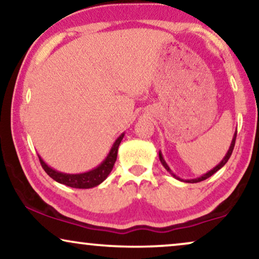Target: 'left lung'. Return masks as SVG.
I'll return each mask as SVG.
<instances>
[{"label": "left lung", "instance_id": "left-lung-1", "mask_svg": "<svg viewBox=\"0 0 259 259\" xmlns=\"http://www.w3.org/2000/svg\"><path fill=\"white\" fill-rule=\"evenodd\" d=\"M236 137H237V132L235 133V136H233V139H232V141H231V145H230V148H229V151H228V153H226V155L224 157V159H223V160L219 162V164L215 166V167L213 168V169H211V171H208L207 173H205V175H203L201 177H199V178H196V179H187V180H183V179H180L179 177H177L175 173H173L172 171H171V168L168 167V165L166 164V161L164 160V158H162V154H161V152H159V159H160V162L162 164V166H164V167L167 169V171L171 173V175L175 177L176 179H178V180H182V182H185V183H199V182H203V180H205V179H207V178H210V177L212 176V175H214L215 172L218 171V169H221L223 166H224L226 162H228V160L230 159V157H231V154H232V151H233V147H235V143H236Z\"/></svg>", "mask_w": 259, "mask_h": 259}]
</instances>
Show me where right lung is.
<instances>
[{"label":"right lung","mask_w":259,"mask_h":259,"mask_svg":"<svg viewBox=\"0 0 259 259\" xmlns=\"http://www.w3.org/2000/svg\"><path fill=\"white\" fill-rule=\"evenodd\" d=\"M125 136V133H122L118 139L115 140V143L113 144V146L109 151V153L104 161L101 162L98 167L92 169V171L79 173V175H68V173H62L59 171H55L54 168L49 167L46 162L42 160L40 155V159L42 168L45 169L46 173L60 184L67 185L69 187H74V189H92V187L98 186L99 184H101L104 180L107 178L109 173H111L113 166L115 164L116 157H118V148L119 145L121 143L122 138Z\"/></svg>","instance_id":"1"}]
</instances>
